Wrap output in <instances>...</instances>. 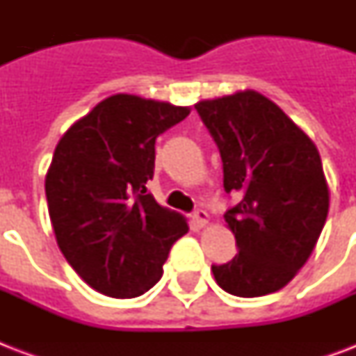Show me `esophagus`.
Instances as JSON below:
<instances>
[{
    "label": "esophagus",
    "mask_w": 356,
    "mask_h": 356,
    "mask_svg": "<svg viewBox=\"0 0 356 356\" xmlns=\"http://www.w3.org/2000/svg\"><path fill=\"white\" fill-rule=\"evenodd\" d=\"M192 222H194L195 227H205L207 223H209V212L203 211V209L195 211L194 214H192Z\"/></svg>",
    "instance_id": "obj_1"
}]
</instances>
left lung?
Here are the masks:
<instances>
[{
  "instance_id": "8db88e82",
  "label": "left lung",
  "mask_w": 356,
  "mask_h": 356,
  "mask_svg": "<svg viewBox=\"0 0 356 356\" xmlns=\"http://www.w3.org/2000/svg\"><path fill=\"white\" fill-rule=\"evenodd\" d=\"M223 162L225 192L240 195L223 218L238 254L212 266L238 298H260L292 281L325 225L329 186L314 142L254 90L195 105Z\"/></svg>"
}]
</instances>
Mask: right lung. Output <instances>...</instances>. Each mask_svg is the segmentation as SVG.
<instances>
[{
  "label": "right lung",
  "instance_id": "add662e5",
  "mask_svg": "<svg viewBox=\"0 0 356 356\" xmlns=\"http://www.w3.org/2000/svg\"><path fill=\"white\" fill-rule=\"evenodd\" d=\"M188 114L116 94L58 140L46 173L49 220L64 259L103 296L138 298L155 286L173 242L188 233L186 220L145 188L156 136Z\"/></svg>",
  "mask_w": 356,
  "mask_h": 356
}]
</instances>
